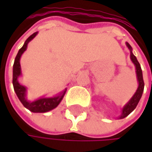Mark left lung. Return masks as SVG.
<instances>
[{
    "label": "left lung",
    "instance_id": "8db88e82",
    "mask_svg": "<svg viewBox=\"0 0 152 152\" xmlns=\"http://www.w3.org/2000/svg\"><path fill=\"white\" fill-rule=\"evenodd\" d=\"M127 46L129 48L130 50V58L132 60V61L134 62V64L136 65V69H137V80H138V83H139V86L137 88V92L135 93V95L132 97V99L129 100V102L126 105V106L123 107L122 109V113H121V119H123L125 117H127L136 107H137V104L142 97V94L143 92V88H144V82H143V78H142V69H141V66L137 61V57L133 54L132 53V48L131 46L127 43Z\"/></svg>",
    "mask_w": 152,
    "mask_h": 152
}]
</instances>
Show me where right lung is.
I'll list each match as a JSON object with an SVG mask.
<instances>
[{"label": "right lung", "mask_w": 152, "mask_h": 152, "mask_svg": "<svg viewBox=\"0 0 152 152\" xmlns=\"http://www.w3.org/2000/svg\"><path fill=\"white\" fill-rule=\"evenodd\" d=\"M37 33L38 32H34L32 35H31L25 40L23 46L20 48V50L18 51V53L15 56V62L13 65V86H14V90H15L16 96L18 97L19 100L21 101V103L23 105L24 107H26L27 109H29L31 112H33V113H46V112H48V111L55 108L60 104V102L61 101L66 91H62L61 93V95L54 97V98H48V99L44 98V99H39L33 101V102H29L25 99V92H26L25 87L21 85L17 81L18 76L21 75L20 57L23 54V53L26 50L28 43L37 35Z\"/></svg>", "instance_id": "obj_1"}]
</instances>
